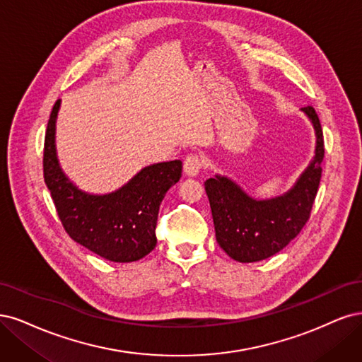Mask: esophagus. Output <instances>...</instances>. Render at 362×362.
<instances>
[{"mask_svg":"<svg viewBox=\"0 0 362 362\" xmlns=\"http://www.w3.org/2000/svg\"><path fill=\"white\" fill-rule=\"evenodd\" d=\"M202 167H203V159L197 153L188 155L183 160V170H185V174H188V176H197V174L202 171Z\"/></svg>","mask_w":362,"mask_h":362,"instance_id":"obj_1","label":"esophagus"}]
</instances>
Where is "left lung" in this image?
<instances>
[{"label": "left lung", "instance_id": "1", "mask_svg": "<svg viewBox=\"0 0 362 362\" xmlns=\"http://www.w3.org/2000/svg\"><path fill=\"white\" fill-rule=\"evenodd\" d=\"M316 131V155L293 188L271 200H255L233 180L215 176L204 182L219 247L242 263L264 260L293 240L310 219L322 177L323 132L313 107L302 108Z\"/></svg>", "mask_w": 362, "mask_h": 362}]
</instances>
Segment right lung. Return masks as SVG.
Masks as SVG:
<instances>
[{
  "label": "right lung",
  "mask_w": 362,
  "mask_h": 362,
  "mask_svg": "<svg viewBox=\"0 0 362 362\" xmlns=\"http://www.w3.org/2000/svg\"><path fill=\"white\" fill-rule=\"evenodd\" d=\"M60 100L51 111L43 148V177L66 233L110 262L143 259L156 247V221L167 191L182 177V160L143 168L115 192L91 195L78 189L58 165L55 120Z\"/></svg>",
  "instance_id": "right-lung-1"
}]
</instances>
